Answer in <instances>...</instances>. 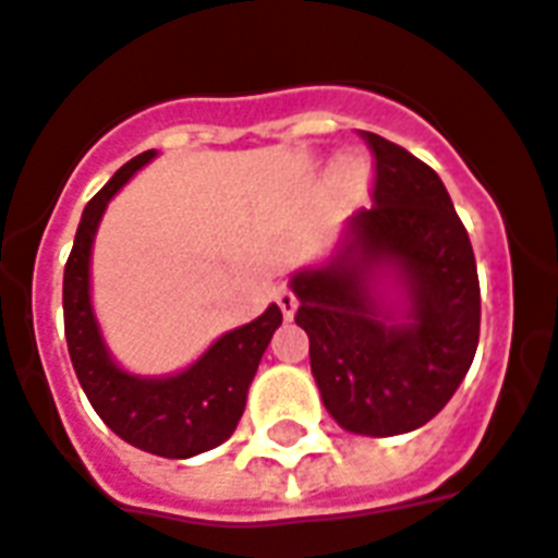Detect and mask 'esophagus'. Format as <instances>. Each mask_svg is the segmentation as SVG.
<instances>
[{"label": "esophagus", "mask_w": 558, "mask_h": 558, "mask_svg": "<svg viewBox=\"0 0 558 558\" xmlns=\"http://www.w3.org/2000/svg\"><path fill=\"white\" fill-rule=\"evenodd\" d=\"M275 301H278L280 313H283L287 319H292V316H295V311H299V299H295V295H292L287 287H278V292H275Z\"/></svg>", "instance_id": "esophagus-1"}]
</instances>
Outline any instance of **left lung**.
I'll use <instances>...</instances> for the list:
<instances>
[{
  "label": "left lung",
  "mask_w": 558,
  "mask_h": 558,
  "mask_svg": "<svg viewBox=\"0 0 558 558\" xmlns=\"http://www.w3.org/2000/svg\"><path fill=\"white\" fill-rule=\"evenodd\" d=\"M375 204L349 216L328 259L295 271V322L311 337L322 405L345 432L426 426L464 381L478 345L476 257L440 177L366 132Z\"/></svg>",
  "instance_id": "1"
}]
</instances>
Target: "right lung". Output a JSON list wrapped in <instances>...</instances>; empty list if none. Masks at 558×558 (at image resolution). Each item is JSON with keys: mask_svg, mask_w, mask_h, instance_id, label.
<instances>
[{"mask_svg": "<svg viewBox=\"0 0 558 558\" xmlns=\"http://www.w3.org/2000/svg\"><path fill=\"white\" fill-rule=\"evenodd\" d=\"M153 156L156 150H147L123 165L82 213L64 266V333L82 390L114 435L150 456L192 458L236 432L247 387L283 313L278 304H268L263 316L221 333L180 373L135 375L111 357L90 301V251L109 201Z\"/></svg>", "mask_w": 558, "mask_h": 558, "instance_id": "obj_1", "label": "right lung"}]
</instances>
